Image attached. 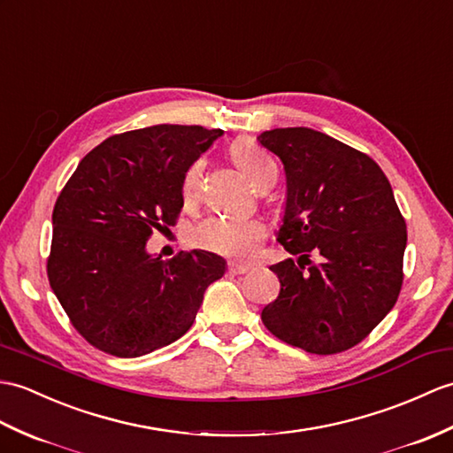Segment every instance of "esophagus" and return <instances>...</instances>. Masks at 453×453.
I'll return each instance as SVG.
<instances>
[{
	"mask_svg": "<svg viewBox=\"0 0 453 453\" xmlns=\"http://www.w3.org/2000/svg\"><path fill=\"white\" fill-rule=\"evenodd\" d=\"M227 270L231 272V274H249L252 268L247 266V265H237V262H229Z\"/></svg>",
	"mask_w": 453,
	"mask_h": 453,
	"instance_id": "34e87169",
	"label": "esophagus"
}]
</instances>
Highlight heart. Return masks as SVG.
Instances as JSON below:
<instances>
[{
  "mask_svg": "<svg viewBox=\"0 0 453 453\" xmlns=\"http://www.w3.org/2000/svg\"><path fill=\"white\" fill-rule=\"evenodd\" d=\"M229 152L235 164L258 188L274 185L278 177V167L274 160L255 141L237 139L231 144ZM203 157H196L195 162L188 164L181 181L185 201H195L198 196V188H201L203 181ZM265 237L266 226L262 219L257 218L210 216L196 229V241L203 249L235 258H250Z\"/></svg>",
  "mask_w": 453,
  "mask_h": 453,
  "instance_id": "b5f03b06",
  "label": "heart"
}]
</instances>
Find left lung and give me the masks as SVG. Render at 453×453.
Returning a JSON list of instances; mask_svg holds the SVG:
<instances>
[{
	"label": "left lung",
	"instance_id": "1",
	"mask_svg": "<svg viewBox=\"0 0 453 453\" xmlns=\"http://www.w3.org/2000/svg\"><path fill=\"white\" fill-rule=\"evenodd\" d=\"M258 142L286 170L278 241L297 257L270 266L281 288L262 322L307 353L351 349L402 291L407 227L390 181L371 156L320 131L272 129Z\"/></svg>",
	"mask_w": 453,
	"mask_h": 453
}]
</instances>
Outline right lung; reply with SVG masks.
Here are the masks:
<instances>
[{
	"label": "right lung",
	"mask_w": 453,
	"mask_h": 453,
	"mask_svg": "<svg viewBox=\"0 0 453 453\" xmlns=\"http://www.w3.org/2000/svg\"><path fill=\"white\" fill-rule=\"evenodd\" d=\"M222 129L152 125L113 134L82 157L54 206L48 280L75 330L96 349L141 357L191 328L226 272L206 250L146 252L183 208V173Z\"/></svg>",
	"instance_id": "add662e5"
}]
</instances>
